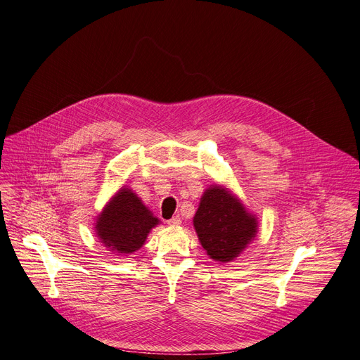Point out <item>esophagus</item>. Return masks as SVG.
I'll use <instances>...</instances> for the list:
<instances>
[{"label":"esophagus","mask_w":360,"mask_h":360,"mask_svg":"<svg viewBox=\"0 0 360 360\" xmlns=\"http://www.w3.org/2000/svg\"><path fill=\"white\" fill-rule=\"evenodd\" d=\"M167 224H169V226H178V224H181V217H179V216H175V217H172V219H169V220H167Z\"/></svg>","instance_id":"obj_1"}]
</instances>
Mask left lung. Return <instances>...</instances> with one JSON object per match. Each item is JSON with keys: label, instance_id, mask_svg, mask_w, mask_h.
Listing matches in <instances>:
<instances>
[{"label": "left lung", "instance_id": "1", "mask_svg": "<svg viewBox=\"0 0 360 360\" xmlns=\"http://www.w3.org/2000/svg\"><path fill=\"white\" fill-rule=\"evenodd\" d=\"M194 228L202 248L216 261H232L257 233V220L223 188L213 186L201 198Z\"/></svg>", "mask_w": 360, "mask_h": 360}]
</instances>
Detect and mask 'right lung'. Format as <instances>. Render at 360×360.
<instances>
[{
    "label": "right lung",
    "instance_id": "obj_1",
    "mask_svg": "<svg viewBox=\"0 0 360 360\" xmlns=\"http://www.w3.org/2000/svg\"><path fill=\"white\" fill-rule=\"evenodd\" d=\"M159 219L148 212L141 200L128 188L112 198L96 221L98 236L105 247L131 254L143 247L151 228Z\"/></svg>",
    "mask_w": 360,
    "mask_h": 360
}]
</instances>
